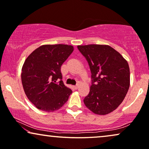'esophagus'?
<instances>
[{
  "mask_svg": "<svg viewBox=\"0 0 149 149\" xmlns=\"http://www.w3.org/2000/svg\"><path fill=\"white\" fill-rule=\"evenodd\" d=\"M78 86H79V85L78 84H77V85H75V86H74V88L75 89H77L78 88Z\"/></svg>",
  "mask_w": 149,
  "mask_h": 149,
  "instance_id": "34e87169",
  "label": "esophagus"
}]
</instances>
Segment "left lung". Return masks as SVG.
I'll return each mask as SVG.
<instances>
[{
	"label": "left lung",
	"mask_w": 149,
	"mask_h": 149,
	"mask_svg": "<svg viewBox=\"0 0 149 149\" xmlns=\"http://www.w3.org/2000/svg\"><path fill=\"white\" fill-rule=\"evenodd\" d=\"M88 63L92 85L84 100L86 107L97 115L115 111L125 98L130 86L128 62L109 45H78Z\"/></svg>",
	"instance_id": "1"
}]
</instances>
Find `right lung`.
<instances>
[{
	"instance_id": "obj_1",
	"label": "right lung",
	"mask_w": 149,
	"mask_h": 149,
	"mask_svg": "<svg viewBox=\"0 0 149 149\" xmlns=\"http://www.w3.org/2000/svg\"><path fill=\"white\" fill-rule=\"evenodd\" d=\"M74 50L72 45H41L25 61L21 80L25 95L38 109L57 111L72 91L62 81L61 67Z\"/></svg>"
}]
</instances>
